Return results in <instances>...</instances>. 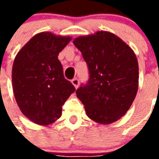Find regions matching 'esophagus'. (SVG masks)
I'll return each instance as SVG.
<instances>
[{
  "mask_svg": "<svg viewBox=\"0 0 159 159\" xmlns=\"http://www.w3.org/2000/svg\"><path fill=\"white\" fill-rule=\"evenodd\" d=\"M71 83L73 84V86L75 87L76 89H77L78 86H79V80L77 79V78H74V79L71 81Z\"/></svg>",
  "mask_w": 159,
  "mask_h": 159,
  "instance_id": "obj_1",
  "label": "esophagus"
}]
</instances>
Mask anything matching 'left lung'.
Returning a JSON list of instances; mask_svg holds the SVG:
<instances>
[{
    "label": "left lung",
    "mask_w": 159,
    "mask_h": 159,
    "mask_svg": "<svg viewBox=\"0 0 159 159\" xmlns=\"http://www.w3.org/2000/svg\"><path fill=\"white\" fill-rule=\"evenodd\" d=\"M89 70V80L76 91L90 119L110 124L125 115L136 96L139 66L136 55L109 31H97L73 41Z\"/></svg>",
    "instance_id": "1"
}]
</instances>
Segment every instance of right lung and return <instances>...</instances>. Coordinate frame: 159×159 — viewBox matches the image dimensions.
Listing matches in <instances>:
<instances>
[{
	"mask_svg": "<svg viewBox=\"0 0 159 159\" xmlns=\"http://www.w3.org/2000/svg\"><path fill=\"white\" fill-rule=\"evenodd\" d=\"M70 36L36 34L17 53L12 70V90L22 113L33 123L49 125L59 119L62 106L75 91L66 80L59 52Z\"/></svg>",
	"mask_w": 159,
	"mask_h": 159,
	"instance_id": "right-lung-1",
	"label": "right lung"
}]
</instances>
